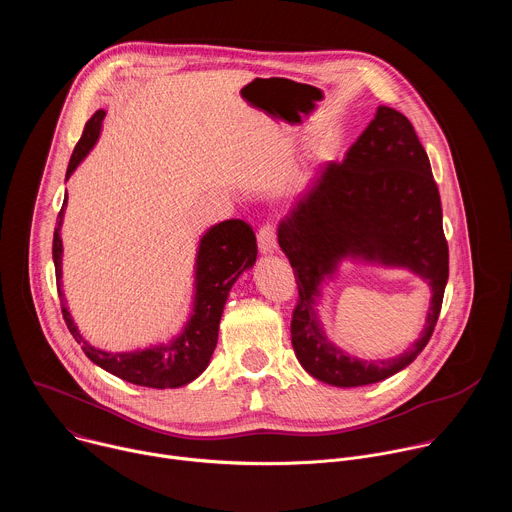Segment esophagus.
<instances>
[{"mask_svg": "<svg viewBox=\"0 0 512 512\" xmlns=\"http://www.w3.org/2000/svg\"><path fill=\"white\" fill-rule=\"evenodd\" d=\"M257 243L261 253H273L277 249V229L275 225H263L257 233Z\"/></svg>", "mask_w": 512, "mask_h": 512, "instance_id": "34e87169", "label": "esophagus"}]
</instances>
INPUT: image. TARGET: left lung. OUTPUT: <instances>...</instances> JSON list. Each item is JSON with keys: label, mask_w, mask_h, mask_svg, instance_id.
<instances>
[{"label": "left lung", "mask_w": 512, "mask_h": 512, "mask_svg": "<svg viewBox=\"0 0 512 512\" xmlns=\"http://www.w3.org/2000/svg\"><path fill=\"white\" fill-rule=\"evenodd\" d=\"M277 237L298 283L291 344L314 379L334 387H362L389 379L417 358L440 318L450 259L440 190L403 113L379 107L344 160L316 172L283 218ZM346 254L407 266L430 281L426 330L401 357L371 363L350 359L321 334L313 312L317 287Z\"/></svg>", "instance_id": "1"}]
</instances>
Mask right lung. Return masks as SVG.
<instances>
[{"label": "right lung", "mask_w": 512, "mask_h": 512, "mask_svg": "<svg viewBox=\"0 0 512 512\" xmlns=\"http://www.w3.org/2000/svg\"><path fill=\"white\" fill-rule=\"evenodd\" d=\"M105 119V111L99 109L85 125V131L77 143L75 152L70 156L66 178L75 172L81 160L89 154L95 145L101 123ZM66 206V196L62 208L58 212V227L54 229L52 239V259L56 269V285L58 296L60 291V277H62V241H60V223ZM257 259V239L245 221L233 218L221 225L212 227L200 241L198 257H196V302L194 314L190 316L184 332L166 346H154L137 352H105L81 336L75 322H72L66 306L62 304V318L81 344L83 352L99 364L107 373L139 385V387H152V389H176L190 381H194L210 362V356L216 346L218 338V322H221L223 308L227 302L229 291L237 277L249 269Z\"/></svg>", "instance_id": "obj_1"}]
</instances>
